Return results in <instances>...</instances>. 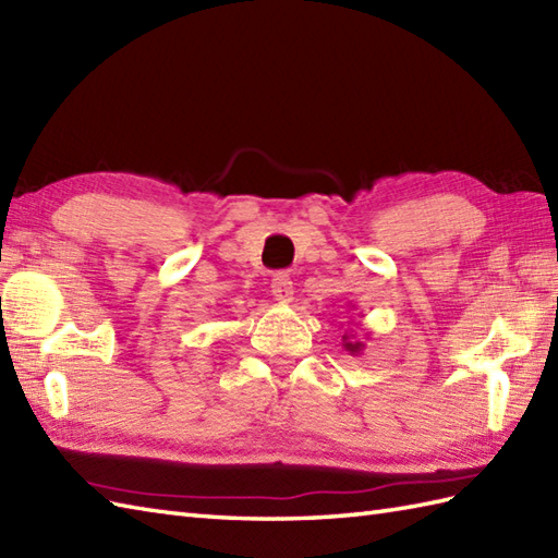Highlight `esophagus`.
Here are the masks:
<instances>
[{"label":"esophagus","mask_w":558,"mask_h":558,"mask_svg":"<svg viewBox=\"0 0 558 558\" xmlns=\"http://www.w3.org/2000/svg\"><path fill=\"white\" fill-rule=\"evenodd\" d=\"M270 288H272L270 292H272V298H276V302H280V304L292 302L294 290H292V280L288 272H276V276H272Z\"/></svg>","instance_id":"1"}]
</instances>
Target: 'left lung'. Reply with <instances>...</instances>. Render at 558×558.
I'll list each match as a JSON object with an SVG mask.
<instances>
[{
    "instance_id": "left-lung-1",
    "label": "left lung",
    "mask_w": 558,
    "mask_h": 558,
    "mask_svg": "<svg viewBox=\"0 0 558 558\" xmlns=\"http://www.w3.org/2000/svg\"><path fill=\"white\" fill-rule=\"evenodd\" d=\"M348 306H350V304H348ZM342 348H345L350 354H362L364 342L354 338L352 333H345V336H342Z\"/></svg>"
}]
</instances>
